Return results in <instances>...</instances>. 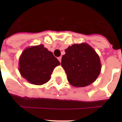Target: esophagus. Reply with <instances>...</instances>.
<instances>
[{"label": "esophagus", "instance_id": "obj_1", "mask_svg": "<svg viewBox=\"0 0 122 122\" xmlns=\"http://www.w3.org/2000/svg\"><path fill=\"white\" fill-rule=\"evenodd\" d=\"M57 59H58V60H59V62L61 63V56H60V57H58Z\"/></svg>", "mask_w": 122, "mask_h": 122}]
</instances>
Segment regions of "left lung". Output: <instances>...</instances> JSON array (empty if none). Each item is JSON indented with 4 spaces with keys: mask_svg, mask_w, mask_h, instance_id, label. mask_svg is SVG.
Listing matches in <instances>:
<instances>
[{
    "mask_svg": "<svg viewBox=\"0 0 122 122\" xmlns=\"http://www.w3.org/2000/svg\"><path fill=\"white\" fill-rule=\"evenodd\" d=\"M61 66L66 73L71 85L83 87L96 80L101 72V65L98 54L89 44H73L65 49Z\"/></svg>",
    "mask_w": 122,
    "mask_h": 122,
    "instance_id": "1",
    "label": "left lung"
}]
</instances>
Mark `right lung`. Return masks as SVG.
Wrapping results in <instances>:
<instances>
[{
  "instance_id": "obj_1",
  "label": "right lung",
  "mask_w": 122,
  "mask_h": 122,
  "mask_svg": "<svg viewBox=\"0 0 122 122\" xmlns=\"http://www.w3.org/2000/svg\"><path fill=\"white\" fill-rule=\"evenodd\" d=\"M59 61L43 45L31 46L24 50L19 59V70L21 76L30 83L42 85L51 79Z\"/></svg>"
}]
</instances>
